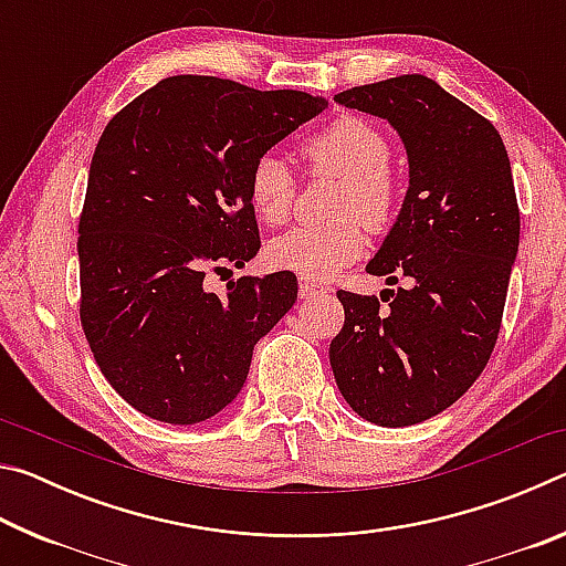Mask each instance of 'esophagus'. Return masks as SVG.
<instances>
[{
    "label": "esophagus",
    "instance_id": "esophagus-1",
    "mask_svg": "<svg viewBox=\"0 0 566 566\" xmlns=\"http://www.w3.org/2000/svg\"><path fill=\"white\" fill-rule=\"evenodd\" d=\"M327 292V286L314 282V280H306V276H300V296L302 300H312V296H319Z\"/></svg>",
    "mask_w": 566,
    "mask_h": 566
}]
</instances>
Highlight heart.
<instances>
[{
    "label": "heart",
    "instance_id": "heart-1",
    "mask_svg": "<svg viewBox=\"0 0 566 566\" xmlns=\"http://www.w3.org/2000/svg\"><path fill=\"white\" fill-rule=\"evenodd\" d=\"M314 171L342 179L337 214H354L369 229L385 227L397 209L399 185L389 169V142L381 129L361 117H339L302 145ZM247 195L264 224H282L290 217L294 177L284 161L262 155L249 169ZM357 219H339L322 227H296L266 244V262L274 270L294 272L322 282L357 260L364 237Z\"/></svg>",
    "mask_w": 566,
    "mask_h": 566
}]
</instances>
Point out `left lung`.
Here are the masks:
<instances>
[{
    "label": "left lung",
    "mask_w": 566,
    "mask_h": 566,
    "mask_svg": "<svg viewBox=\"0 0 566 566\" xmlns=\"http://www.w3.org/2000/svg\"><path fill=\"white\" fill-rule=\"evenodd\" d=\"M387 119L407 149L409 187L367 272L409 290H339L344 327L329 344L347 405L379 427L444 411L482 375L500 334L520 249L510 157L500 132L434 80L405 74L334 94Z\"/></svg>",
    "instance_id": "1"
}]
</instances>
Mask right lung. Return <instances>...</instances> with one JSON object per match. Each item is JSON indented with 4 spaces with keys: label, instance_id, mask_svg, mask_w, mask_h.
Masks as SVG:
<instances>
[{
    "label": "right lung",
    "instance_id": "right-lung-1",
    "mask_svg": "<svg viewBox=\"0 0 566 566\" xmlns=\"http://www.w3.org/2000/svg\"><path fill=\"white\" fill-rule=\"evenodd\" d=\"M306 92L167 76L129 102L94 149L80 219L82 327L114 391L167 424L212 419L242 391L256 342L296 302V276L209 270L260 252L247 177L327 109Z\"/></svg>",
    "mask_w": 566,
    "mask_h": 566
}]
</instances>
